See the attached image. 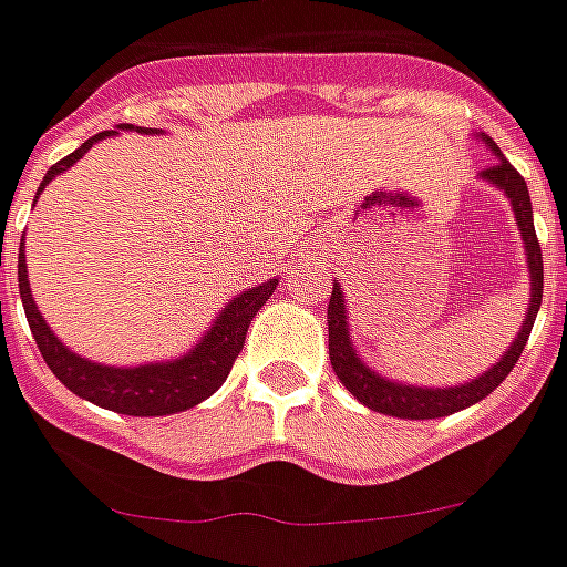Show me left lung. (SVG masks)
<instances>
[{"instance_id": "obj_1", "label": "left lung", "mask_w": 567, "mask_h": 567, "mask_svg": "<svg viewBox=\"0 0 567 567\" xmlns=\"http://www.w3.org/2000/svg\"><path fill=\"white\" fill-rule=\"evenodd\" d=\"M484 146L491 148L493 155L499 157L493 167L481 169V178L487 185L499 187L502 194L508 197L511 212L517 218V229H520L523 248H526V266H529V310H526V319H523L517 338L511 340V347L502 352V359L487 368L484 373H478L475 380L461 382V385H445V389H427V385H410V382H398L382 377L373 368H368L364 361L359 359V352L352 347V334H349V313H347V296L340 284L331 287L329 299V359L331 368L338 373V380L347 385V391L352 398L364 403L368 410L382 412V415H391V419H410V421H424V419H445V415H454V412L466 410L472 403L484 400L491 391H496L502 385V380L508 377L517 359H520L523 347L532 334V326H535V317H538V308H542L544 296V259H542V245H538V236H535V224H532V199L529 187L523 182V176L517 169L511 167L505 155L499 152V146L493 143L491 137H484Z\"/></svg>"}]
</instances>
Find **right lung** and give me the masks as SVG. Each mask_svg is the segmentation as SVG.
<instances>
[{
	"label": "right lung",
	"instance_id": "add662e5",
	"mask_svg": "<svg viewBox=\"0 0 567 567\" xmlns=\"http://www.w3.org/2000/svg\"><path fill=\"white\" fill-rule=\"evenodd\" d=\"M125 127L131 131L134 125H118L116 131H101L95 137H89L76 152H71L59 164H53V167L47 169L38 194L53 178L74 167L76 161L86 155L95 143L113 137V134L125 131ZM137 131L140 134H157L152 127L148 131L137 127ZM17 280H20V299H23V310L25 319H29V329H32V338H35L38 349L44 355L47 368L56 373V380L65 389L74 391L76 398L89 400L95 406L122 412V415H140V419L185 412L190 406L203 403L206 398H212L224 385L229 370H233V361H236V355L245 347V334L250 329V319L257 317L259 308L266 305L268 296L278 287V278H271L266 284H259V287L238 292L236 299H229V305H224V310L208 326L206 334L187 349L185 355L169 361H146V364H137V368H116V364H101V361H89L83 355H76L74 349H68L50 331L47 319L35 308L32 289H29L23 241H20V259H17Z\"/></svg>",
	"mask_w": 567,
	"mask_h": 567
}]
</instances>
